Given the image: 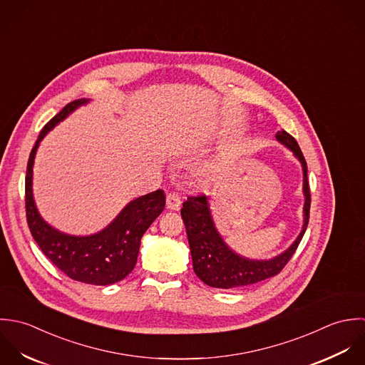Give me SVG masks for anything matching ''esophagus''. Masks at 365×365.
Wrapping results in <instances>:
<instances>
[{
  "label": "esophagus",
  "mask_w": 365,
  "mask_h": 365,
  "mask_svg": "<svg viewBox=\"0 0 365 365\" xmlns=\"http://www.w3.org/2000/svg\"><path fill=\"white\" fill-rule=\"evenodd\" d=\"M180 205H182V200H180V196L176 192L168 193V196H166V207L169 210L176 212V210L180 209Z\"/></svg>",
  "instance_id": "34e87169"
}]
</instances>
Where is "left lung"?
<instances>
[{
	"label": "left lung",
	"mask_w": 365,
	"mask_h": 365,
	"mask_svg": "<svg viewBox=\"0 0 365 365\" xmlns=\"http://www.w3.org/2000/svg\"><path fill=\"white\" fill-rule=\"evenodd\" d=\"M277 140L288 146L294 156L300 160L303 169V228L291 247L281 255L268 261H255L235 254L222 241L215 227L205 195L189 196L180 210L186 227L187 240L192 252L195 274L209 287L220 289H232L248 287L264 279L278 275L289 262L294 254L309 222L310 210V187L307 182V165L296 140L287 131H278Z\"/></svg>",
	"instance_id": "left-lung-1"
}]
</instances>
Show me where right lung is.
Segmentation results:
<instances>
[{
    "mask_svg": "<svg viewBox=\"0 0 365 365\" xmlns=\"http://www.w3.org/2000/svg\"><path fill=\"white\" fill-rule=\"evenodd\" d=\"M87 101L80 98L69 103L42 128L28 159L25 210L34 240L63 274L78 282L103 287L124 279L134 269L144 232L165 209V193L158 189L133 200L108 227L93 235L63 234L43 221L32 196V168L36 149L56 124Z\"/></svg>",
    "mask_w": 365,
    "mask_h": 365,
    "instance_id": "obj_1",
    "label": "right lung"
}]
</instances>
